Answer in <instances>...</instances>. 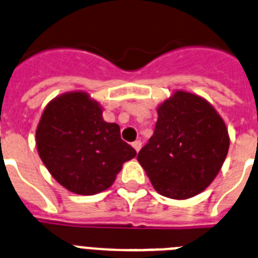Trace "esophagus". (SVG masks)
<instances>
[{
    "label": "esophagus",
    "instance_id": "obj_1",
    "mask_svg": "<svg viewBox=\"0 0 258 258\" xmlns=\"http://www.w3.org/2000/svg\"><path fill=\"white\" fill-rule=\"evenodd\" d=\"M132 147L135 148L136 152H139L140 149H142V142H140V140H136V142L132 143Z\"/></svg>",
    "mask_w": 258,
    "mask_h": 258
}]
</instances>
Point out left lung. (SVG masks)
<instances>
[{
    "label": "left lung",
    "instance_id": "obj_1",
    "mask_svg": "<svg viewBox=\"0 0 258 258\" xmlns=\"http://www.w3.org/2000/svg\"><path fill=\"white\" fill-rule=\"evenodd\" d=\"M158 119L138 161L157 192L174 200L201 194L218 175L230 136L225 120L196 93L175 91L157 106Z\"/></svg>",
    "mask_w": 258,
    "mask_h": 258
}]
</instances>
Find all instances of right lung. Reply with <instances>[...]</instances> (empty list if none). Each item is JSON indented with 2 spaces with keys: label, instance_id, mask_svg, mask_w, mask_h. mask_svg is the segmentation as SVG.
<instances>
[{
  "label": "right lung",
  "instance_id": "add662e5",
  "mask_svg": "<svg viewBox=\"0 0 258 258\" xmlns=\"http://www.w3.org/2000/svg\"><path fill=\"white\" fill-rule=\"evenodd\" d=\"M86 91L66 92L48 102L36 128V147L51 176L76 195L100 194L114 183L136 151L120 139L116 123Z\"/></svg>",
  "mask_w": 258,
  "mask_h": 258
}]
</instances>
